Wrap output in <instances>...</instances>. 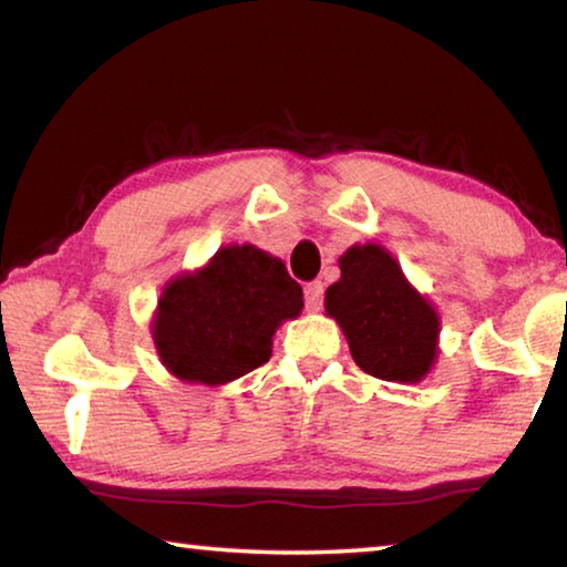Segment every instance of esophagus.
Returning <instances> with one entry per match:
<instances>
[{
    "label": "esophagus",
    "mask_w": 567,
    "mask_h": 567,
    "mask_svg": "<svg viewBox=\"0 0 567 567\" xmlns=\"http://www.w3.org/2000/svg\"><path fill=\"white\" fill-rule=\"evenodd\" d=\"M322 297H324V287L322 282H310L305 287V307L310 312H318L322 307Z\"/></svg>",
    "instance_id": "34e87169"
}]
</instances>
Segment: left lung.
<instances>
[{"label":"left lung","instance_id":"1","mask_svg":"<svg viewBox=\"0 0 567 567\" xmlns=\"http://www.w3.org/2000/svg\"><path fill=\"white\" fill-rule=\"evenodd\" d=\"M340 272L324 292V312L338 320L358 368L380 380L420 382L437 358L435 307L380 245L350 247Z\"/></svg>","mask_w":567,"mask_h":567}]
</instances>
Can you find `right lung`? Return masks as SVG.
<instances>
[{"mask_svg": "<svg viewBox=\"0 0 567 567\" xmlns=\"http://www.w3.org/2000/svg\"><path fill=\"white\" fill-rule=\"evenodd\" d=\"M302 305V287L282 260L255 245H227L167 282L152 338L172 375L215 388L270 360L275 330Z\"/></svg>", "mask_w": 567, "mask_h": 567, "instance_id": "add662e5", "label": "right lung"}]
</instances>
